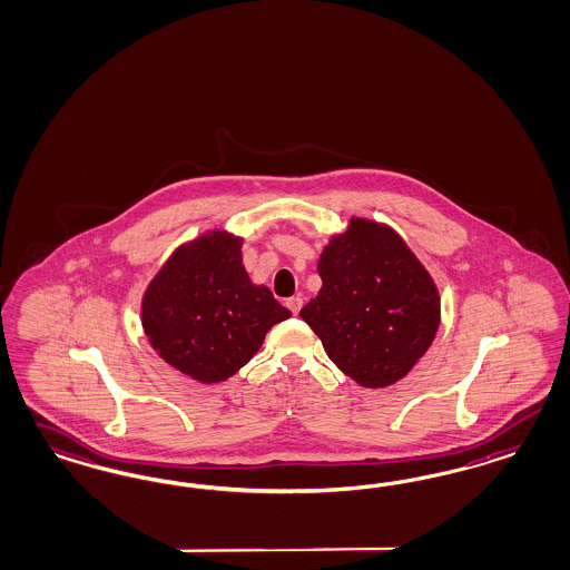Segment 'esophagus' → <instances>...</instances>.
Returning a JSON list of instances; mask_svg holds the SVG:
<instances>
[{"label":"esophagus","mask_w":570,"mask_h":570,"mask_svg":"<svg viewBox=\"0 0 570 570\" xmlns=\"http://www.w3.org/2000/svg\"><path fill=\"white\" fill-rule=\"evenodd\" d=\"M286 307H288L293 314H298V312H301V307H303V298H301V296H291V298H286Z\"/></svg>","instance_id":"obj_1"}]
</instances>
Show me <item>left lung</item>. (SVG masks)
Here are the masks:
<instances>
[{"instance_id": "left-lung-1", "label": "left lung", "mask_w": 570, "mask_h": 570, "mask_svg": "<svg viewBox=\"0 0 570 570\" xmlns=\"http://www.w3.org/2000/svg\"><path fill=\"white\" fill-rule=\"evenodd\" d=\"M322 288L301 317L338 371L357 385L390 387L413 371L440 326L432 274L393 227L352 216L324 246Z\"/></svg>"}]
</instances>
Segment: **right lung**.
Listing matches in <instances>:
<instances>
[{
	"mask_svg": "<svg viewBox=\"0 0 570 570\" xmlns=\"http://www.w3.org/2000/svg\"><path fill=\"white\" fill-rule=\"evenodd\" d=\"M244 239L208 229L183 242L147 284L140 324L157 355L197 383H223L261 350L265 334L288 320L265 284L242 263Z\"/></svg>",
	"mask_w": 570,
	"mask_h": 570,
	"instance_id": "obj_1",
	"label": "right lung"
}]
</instances>
